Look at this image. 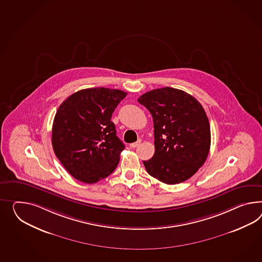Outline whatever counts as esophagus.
<instances>
[{
    "instance_id": "esophagus-1",
    "label": "esophagus",
    "mask_w": 262,
    "mask_h": 262,
    "mask_svg": "<svg viewBox=\"0 0 262 262\" xmlns=\"http://www.w3.org/2000/svg\"><path fill=\"white\" fill-rule=\"evenodd\" d=\"M140 143H141V141L139 140V141H136V142H133V143H131V144H130V147H137V146H139V145H140Z\"/></svg>"
}]
</instances>
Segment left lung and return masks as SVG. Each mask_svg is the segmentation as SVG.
<instances>
[{"mask_svg": "<svg viewBox=\"0 0 262 262\" xmlns=\"http://www.w3.org/2000/svg\"><path fill=\"white\" fill-rule=\"evenodd\" d=\"M138 101L154 121L155 154L143 161L148 174L166 184L190 179L206 161L211 144L210 123L202 104L172 88L146 92Z\"/></svg>", "mask_w": 262, "mask_h": 262, "instance_id": "left-lung-1", "label": "left lung"}]
</instances>
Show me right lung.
Listing matches in <instances>:
<instances>
[{"instance_id":"1","label":"right lung","mask_w":262,"mask_h":262,"mask_svg":"<svg viewBox=\"0 0 262 262\" xmlns=\"http://www.w3.org/2000/svg\"><path fill=\"white\" fill-rule=\"evenodd\" d=\"M127 93L119 89H82L60 104L54 118V152L68 173L84 183L106 178L125 148L111 117Z\"/></svg>"}]
</instances>
